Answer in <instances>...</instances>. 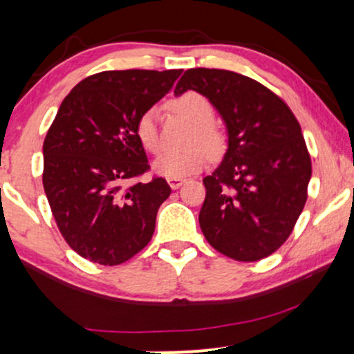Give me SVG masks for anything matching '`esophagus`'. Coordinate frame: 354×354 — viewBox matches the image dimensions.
<instances>
[{
  "mask_svg": "<svg viewBox=\"0 0 354 354\" xmlns=\"http://www.w3.org/2000/svg\"><path fill=\"white\" fill-rule=\"evenodd\" d=\"M185 181H186V180H183V178H168V185L171 186L173 189L180 188V186H181Z\"/></svg>",
  "mask_w": 354,
  "mask_h": 354,
  "instance_id": "esophagus-1",
  "label": "esophagus"
}]
</instances>
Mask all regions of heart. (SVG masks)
Here are the masks:
<instances>
[{"instance_id":"1","label":"heart","mask_w":354,"mask_h":354,"mask_svg":"<svg viewBox=\"0 0 354 354\" xmlns=\"http://www.w3.org/2000/svg\"><path fill=\"white\" fill-rule=\"evenodd\" d=\"M169 109L176 115L196 124L189 145H203L211 154H219L225 148V138L211 124L213 121V106L209 100L196 91L183 93L181 96L169 101ZM136 136L145 149L156 153L160 149V135L156 126V111L148 109L136 121ZM204 148V149H205ZM202 146H193L185 151L163 153L153 161V171L165 178H186L200 171L208 161V152Z\"/></svg>"}]
</instances>
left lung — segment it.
Wrapping results in <instances>:
<instances>
[{"label": "left lung", "instance_id": "obj_1", "mask_svg": "<svg viewBox=\"0 0 354 354\" xmlns=\"http://www.w3.org/2000/svg\"><path fill=\"white\" fill-rule=\"evenodd\" d=\"M209 100L221 116L228 148L203 183L200 226L214 250L236 261L274 253L306 203L311 160L301 126L281 98L234 71L193 68L174 88Z\"/></svg>", "mask_w": 354, "mask_h": 354}]
</instances>
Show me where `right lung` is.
<instances>
[{"mask_svg":"<svg viewBox=\"0 0 354 354\" xmlns=\"http://www.w3.org/2000/svg\"><path fill=\"white\" fill-rule=\"evenodd\" d=\"M183 70L103 71L71 89L44 138L43 186L56 225L80 256L104 266L148 245L156 213L171 193L163 178L121 188L148 171L138 118Z\"/></svg>","mask_w":354,"mask_h":354,"instance_id":"obj_1","label":"right lung"}]
</instances>
